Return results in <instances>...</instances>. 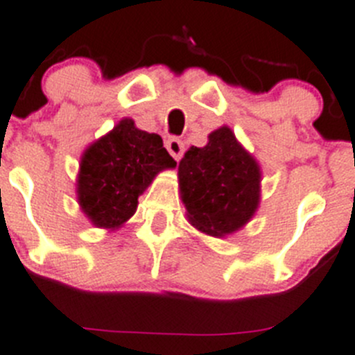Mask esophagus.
Segmentation results:
<instances>
[{
	"label": "esophagus",
	"mask_w": 355,
	"mask_h": 355,
	"mask_svg": "<svg viewBox=\"0 0 355 355\" xmlns=\"http://www.w3.org/2000/svg\"><path fill=\"white\" fill-rule=\"evenodd\" d=\"M166 148H168V152H170L171 154V157L175 159V161H180L182 159V155H184V141L180 140V138H175V137H171V138H168L166 140Z\"/></svg>",
	"instance_id": "esophagus-1"
}]
</instances>
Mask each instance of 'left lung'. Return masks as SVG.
Wrapping results in <instances>:
<instances>
[{"label": "left lung", "instance_id": "obj_1", "mask_svg": "<svg viewBox=\"0 0 355 355\" xmlns=\"http://www.w3.org/2000/svg\"><path fill=\"white\" fill-rule=\"evenodd\" d=\"M178 187L189 223L210 236L234 233L254 217L261 200V168L227 125L191 147L178 164Z\"/></svg>", "mask_w": 355, "mask_h": 355}]
</instances>
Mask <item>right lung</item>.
I'll return each instance as SVG.
<instances>
[{"mask_svg":"<svg viewBox=\"0 0 355 355\" xmlns=\"http://www.w3.org/2000/svg\"><path fill=\"white\" fill-rule=\"evenodd\" d=\"M175 166L159 135L138 129L132 119H122L82 154L78 205L96 227L119 230L135 215L138 196L155 175Z\"/></svg>","mask_w":355,"mask_h":355,"instance_id":"right-lung-1","label":"right lung"}]
</instances>
